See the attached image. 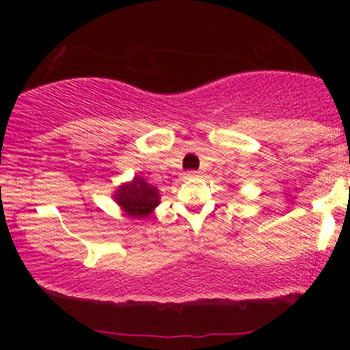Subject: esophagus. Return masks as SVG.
<instances>
[{"label": "esophagus", "instance_id": "1", "mask_svg": "<svg viewBox=\"0 0 350 350\" xmlns=\"http://www.w3.org/2000/svg\"><path fill=\"white\" fill-rule=\"evenodd\" d=\"M198 174H200L198 171H188L186 172V178H198Z\"/></svg>", "mask_w": 350, "mask_h": 350}]
</instances>
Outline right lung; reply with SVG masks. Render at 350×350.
Segmentation results:
<instances>
[{
    "label": "right lung",
    "instance_id": "1",
    "mask_svg": "<svg viewBox=\"0 0 350 350\" xmlns=\"http://www.w3.org/2000/svg\"><path fill=\"white\" fill-rule=\"evenodd\" d=\"M113 198L130 218H147L161 200L159 189L140 176H135L133 181L120 186Z\"/></svg>",
    "mask_w": 350,
    "mask_h": 350
}]
</instances>
